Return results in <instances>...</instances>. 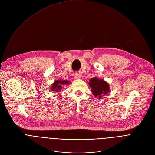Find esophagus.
<instances>
[{
  "label": "esophagus",
  "mask_w": 155,
  "mask_h": 155,
  "mask_svg": "<svg viewBox=\"0 0 155 155\" xmlns=\"http://www.w3.org/2000/svg\"><path fill=\"white\" fill-rule=\"evenodd\" d=\"M74 78L75 79H80L81 78V75L80 73H76L74 74Z\"/></svg>",
  "instance_id": "1"
}]
</instances>
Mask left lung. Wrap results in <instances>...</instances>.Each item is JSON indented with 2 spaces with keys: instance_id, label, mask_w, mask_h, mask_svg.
<instances>
[{
  "instance_id": "8db88e82",
  "label": "left lung",
  "mask_w": 155,
  "mask_h": 155,
  "mask_svg": "<svg viewBox=\"0 0 155 155\" xmlns=\"http://www.w3.org/2000/svg\"><path fill=\"white\" fill-rule=\"evenodd\" d=\"M88 84L91 88L92 94L99 99L110 93L109 84L103 79H98L96 77L91 78Z\"/></svg>"
}]
</instances>
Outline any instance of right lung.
Instances as JSON below:
<instances>
[{
    "mask_svg": "<svg viewBox=\"0 0 155 155\" xmlns=\"http://www.w3.org/2000/svg\"><path fill=\"white\" fill-rule=\"evenodd\" d=\"M70 84V82L66 80H58L55 81L54 83L52 84L51 87V91H52L54 92H61V88L64 86V85H67Z\"/></svg>",
    "mask_w": 155,
    "mask_h": 155,
    "instance_id": "right-lung-1",
    "label": "right lung"
}]
</instances>
